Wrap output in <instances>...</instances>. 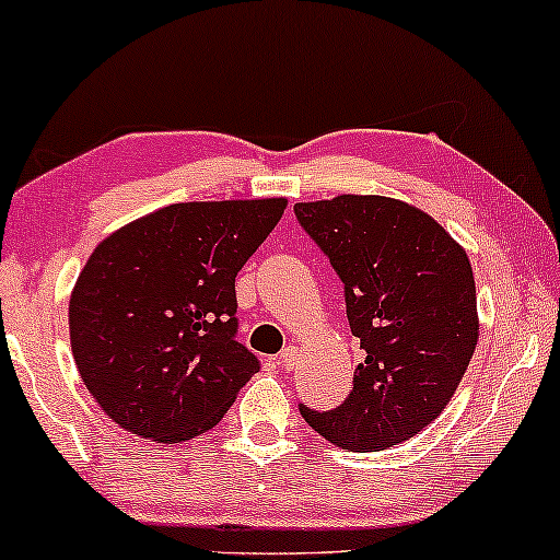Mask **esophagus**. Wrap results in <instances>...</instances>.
<instances>
[{
  "instance_id": "34e87169",
  "label": "esophagus",
  "mask_w": 560,
  "mask_h": 560,
  "mask_svg": "<svg viewBox=\"0 0 560 560\" xmlns=\"http://www.w3.org/2000/svg\"><path fill=\"white\" fill-rule=\"evenodd\" d=\"M295 360H298V350H295V347H285V350H282V352L278 354V362H280V365L285 368V370L293 368Z\"/></svg>"
}]
</instances>
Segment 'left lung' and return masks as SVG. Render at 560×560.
Wrapping results in <instances>:
<instances>
[{
    "mask_svg": "<svg viewBox=\"0 0 560 560\" xmlns=\"http://www.w3.org/2000/svg\"><path fill=\"white\" fill-rule=\"evenodd\" d=\"M293 210L342 280L347 322L365 350L337 409H298L342 450L394 447L440 417L474 358L468 254L434 218L394 198L339 195Z\"/></svg>",
    "mask_w": 560,
    "mask_h": 560,
    "instance_id": "left-lung-1",
    "label": "left lung"
}]
</instances>
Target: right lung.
Segmentation results:
<instances>
[{"mask_svg":"<svg viewBox=\"0 0 560 560\" xmlns=\"http://www.w3.org/2000/svg\"><path fill=\"white\" fill-rule=\"evenodd\" d=\"M285 200L174 202L92 252L69 301L84 386L122 430L183 442L213 430L259 373L236 339V275Z\"/></svg>","mask_w":560,"mask_h":560,"instance_id":"add662e5","label":"right lung"}]
</instances>
